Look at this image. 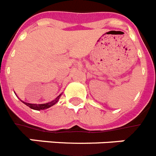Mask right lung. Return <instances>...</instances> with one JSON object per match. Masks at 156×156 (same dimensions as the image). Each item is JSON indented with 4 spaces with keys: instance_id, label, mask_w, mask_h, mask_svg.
Wrapping results in <instances>:
<instances>
[{
    "instance_id": "obj_1",
    "label": "right lung",
    "mask_w": 156,
    "mask_h": 156,
    "mask_svg": "<svg viewBox=\"0 0 156 156\" xmlns=\"http://www.w3.org/2000/svg\"><path fill=\"white\" fill-rule=\"evenodd\" d=\"M16 94V96L17 97L16 94ZM61 95H62V94H59V95H58V96L57 97V98H56L55 100L51 101H50V102L45 103V104H31V103L25 102V101H22V100H20V101H21L23 104L26 105L29 107V108L34 109V110H44V109H47V108H50V107L53 106L54 105H55L56 103L58 102V100H59L60 97H61Z\"/></svg>"
}]
</instances>
